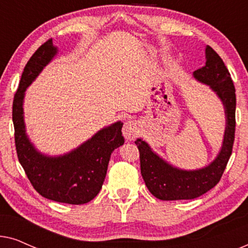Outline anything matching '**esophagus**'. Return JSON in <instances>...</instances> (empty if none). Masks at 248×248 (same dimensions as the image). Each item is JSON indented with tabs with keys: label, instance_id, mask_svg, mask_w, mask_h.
I'll use <instances>...</instances> for the list:
<instances>
[{
	"label": "esophagus",
	"instance_id": "1",
	"mask_svg": "<svg viewBox=\"0 0 248 248\" xmlns=\"http://www.w3.org/2000/svg\"><path fill=\"white\" fill-rule=\"evenodd\" d=\"M139 124L135 121H127L125 122L124 126H123V135L125 137V139L127 140H133V139L137 137L139 134Z\"/></svg>",
	"mask_w": 248,
	"mask_h": 248
}]
</instances>
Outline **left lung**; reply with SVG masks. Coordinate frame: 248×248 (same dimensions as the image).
<instances>
[{
	"label": "left lung",
	"mask_w": 248,
	"mask_h": 248,
	"mask_svg": "<svg viewBox=\"0 0 248 248\" xmlns=\"http://www.w3.org/2000/svg\"><path fill=\"white\" fill-rule=\"evenodd\" d=\"M205 65L194 71L200 82L208 84L222 101L226 130L221 150L211 164L196 170H183L169 165L141 139L135 141L140 152L141 174L150 193L162 201L199 198L218 184L232 155L236 127L235 86L225 63L209 45L205 47Z\"/></svg>",
	"instance_id": "1"
}]
</instances>
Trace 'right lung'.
<instances>
[{"label": "right lung", "instance_id": "obj_1", "mask_svg": "<svg viewBox=\"0 0 248 248\" xmlns=\"http://www.w3.org/2000/svg\"><path fill=\"white\" fill-rule=\"evenodd\" d=\"M57 53L53 40L44 43L23 69L12 106L15 141L19 162L33 188L44 198L67 204H84L99 193L111 152L124 143L123 123L101 128L69 154L49 157L36 150L23 121L25 91Z\"/></svg>", "mask_w": 248, "mask_h": 248}]
</instances>
